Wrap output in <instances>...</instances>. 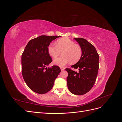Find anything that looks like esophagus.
Segmentation results:
<instances>
[{"instance_id":"34e87169","label":"esophagus","mask_w":122,"mask_h":122,"mask_svg":"<svg viewBox=\"0 0 122 122\" xmlns=\"http://www.w3.org/2000/svg\"><path fill=\"white\" fill-rule=\"evenodd\" d=\"M61 71H63V70H64L65 69V68H64V67H61Z\"/></svg>"}]
</instances>
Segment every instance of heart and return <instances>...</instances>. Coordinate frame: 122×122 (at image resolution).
<instances>
[{
  "label": "heart",
  "mask_w": 122,
  "mask_h": 122,
  "mask_svg": "<svg viewBox=\"0 0 122 122\" xmlns=\"http://www.w3.org/2000/svg\"><path fill=\"white\" fill-rule=\"evenodd\" d=\"M48 52L51 57L56 58L62 52V56L55 59L53 64L60 67H62L71 62L75 64L82 56L81 47L78 44L67 38L59 39L56 42V46L50 45L48 47Z\"/></svg>",
  "instance_id": "obj_1"
}]
</instances>
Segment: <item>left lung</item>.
<instances>
[{
    "mask_svg": "<svg viewBox=\"0 0 122 122\" xmlns=\"http://www.w3.org/2000/svg\"><path fill=\"white\" fill-rule=\"evenodd\" d=\"M81 47L82 54L80 60L71 66L78 69L76 72L69 68L67 78L68 89L71 93L82 95L89 92L96 80L99 68V56L95 47L83 38H74Z\"/></svg>",
    "mask_w": 122,
    "mask_h": 122,
    "instance_id": "obj_1",
    "label": "left lung"
}]
</instances>
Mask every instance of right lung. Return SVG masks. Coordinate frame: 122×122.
I'll use <instances>...</instances> for the list:
<instances>
[{
	"mask_svg": "<svg viewBox=\"0 0 122 122\" xmlns=\"http://www.w3.org/2000/svg\"><path fill=\"white\" fill-rule=\"evenodd\" d=\"M59 37L42 35L33 39L28 42L22 55L23 78L29 88L35 93L44 94L50 91L61 71L57 66L47 67L52 61L48 47L53 40Z\"/></svg>",
	"mask_w": 122,
	"mask_h": 122,
	"instance_id": "right-lung-1",
	"label": "right lung"
}]
</instances>
